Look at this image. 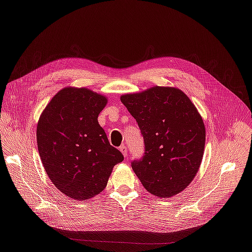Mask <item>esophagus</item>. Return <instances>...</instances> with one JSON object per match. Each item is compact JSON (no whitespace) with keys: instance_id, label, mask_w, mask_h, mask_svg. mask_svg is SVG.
Returning <instances> with one entry per match:
<instances>
[{"instance_id":"esophagus-1","label":"esophagus","mask_w":252,"mask_h":252,"mask_svg":"<svg viewBox=\"0 0 252 252\" xmlns=\"http://www.w3.org/2000/svg\"><path fill=\"white\" fill-rule=\"evenodd\" d=\"M119 150H120V152L123 153L125 158H127V149H126V147L125 145L120 146V147H119Z\"/></svg>"}]
</instances>
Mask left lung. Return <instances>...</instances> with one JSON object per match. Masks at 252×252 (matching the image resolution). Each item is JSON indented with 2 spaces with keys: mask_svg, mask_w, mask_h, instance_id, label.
<instances>
[{
  "mask_svg": "<svg viewBox=\"0 0 252 252\" xmlns=\"http://www.w3.org/2000/svg\"><path fill=\"white\" fill-rule=\"evenodd\" d=\"M120 101L136 119L145 155L132 168L145 189L171 198L187 189L198 173L205 148L203 118L189 97L170 86L126 94Z\"/></svg>",
  "mask_w": 252,
  "mask_h": 252,
  "instance_id": "left-lung-1",
  "label": "left lung"
}]
</instances>
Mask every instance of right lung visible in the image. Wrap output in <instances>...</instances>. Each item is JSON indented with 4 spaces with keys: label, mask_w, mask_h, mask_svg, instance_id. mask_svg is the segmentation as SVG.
Segmentation results:
<instances>
[{
    "label": "right lung",
    "mask_w": 252,
    "mask_h": 252,
    "mask_svg": "<svg viewBox=\"0 0 252 252\" xmlns=\"http://www.w3.org/2000/svg\"><path fill=\"white\" fill-rule=\"evenodd\" d=\"M107 103L103 94L67 86L40 115V158L54 187L71 199L85 201L102 192L113 167L124 160L97 122Z\"/></svg>",
    "instance_id": "obj_1"
}]
</instances>
